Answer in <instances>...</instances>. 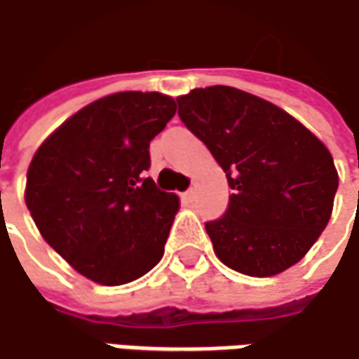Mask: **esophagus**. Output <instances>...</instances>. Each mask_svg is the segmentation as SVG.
I'll list each match as a JSON object with an SVG mask.
<instances>
[{
  "label": "esophagus",
  "mask_w": 359,
  "mask_h": 359,
  "mask_svg": "<svg viewBox=\"0 0 359 359\" xmlns=\"http://www.w3.org/2000/svg\"><path fill=\"white\" fill-rule=\"evenodd\" d=\"M182 198L187 200V202H192L194 200V189H189L187 192H182Z\"/></svg>",
  "instance_id": "1"
}]
</instances>
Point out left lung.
<instances>
[{
  "instance_id": "1",
  "label": "left lung",
  "mask_w": 359,
  "mask_h": 359,
  "mask_svg": "<svg viewBox=\"0 0 359 359\" xmlns=\"http://www.w3.org/2000/svg\"><path fill=\"white\" fill-rule=\"evenodd\" d=\"M177 102L231 189L224 216L206 222L218 259L250 277L301 262L332 214L330 151L287 111L238 88H196Z\"/></svg>"
}]
</instances>
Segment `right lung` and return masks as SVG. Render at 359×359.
Returning <instances> with one entry per match:
<instances>
[{"instance_id":"1","label":"right lung","mask_w":359,"mask_h":359,"mask_svg":"<svg viewBox=\"0 0 359 359\" xmlns=\"http://www.w3.org/2000/svg\"><path fill=\"white\" fill-rule=\"evenodd\" d=\"M177 111L159 92H119L76 111L36 149L25 202L41 236L80 275L123 285L165 253L179 198L145 177L149 143Z\"/></svg>"}]
</instances>
